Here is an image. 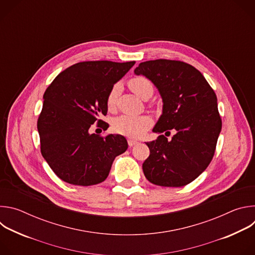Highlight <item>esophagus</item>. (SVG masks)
<instances>
[{"mask_svg":"<svg viewBox=\"0 0 255 255\" xmlns=\"http://www.w3.org/2000/svg\"><path fill=\"white\" fill-rule=\"evenodd\" d=\"M138 143V141L137 140H134V139H128V144H129V146L130 147H132V146H134V145H136Z\"/></svg>","mask_w":255,"mask_h":255,"instance_id":"esophagus-1","label":"esophagus"}]
</instances>
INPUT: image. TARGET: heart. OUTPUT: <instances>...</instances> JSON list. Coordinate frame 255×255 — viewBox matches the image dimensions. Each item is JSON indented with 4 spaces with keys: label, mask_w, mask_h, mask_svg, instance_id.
Returning a JSON list of instances; mask_svg holds the SVG:
<instances>
[{
    "label": "heart",
    "mask_w": 255,
    "mask_h": 255,
    "mask_svg": "<svg viewBox=\"0 0 255 255\" xmlns=\"http://www.w3.org/2000/svg\"><path fill=\"white\" fill-rule=\"evenodd\" d=\"M129 89L139 98L145 99L150 98L153 94V86L151 82L141 76L134 77L128 82ZM120 91V86L118 84L114 85L107 96V106L112 108L115 105L117 96ZM152 120L149 116H129L122 115L117 117L113 121V129L119 133L129 137H140L151 125Z\"/></svg>",
    "instance_id": "1"
}]
</instances>
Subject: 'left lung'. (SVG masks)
I'll return each mask as SVG.
<instances>
[{
  "label": "left lung",
  "instance_id": "8db88e82",
  "mask_svg": "<svg viewBox=\"0 0 255 255\" xmlns=\"http://www.w3.org/2000/svg\"><path fill=\"white\" fill-rule=\"evenodd\" d=\"M134 72L150 80L162 98V114L152 131H176L171 140L159 135L146 143L150 154L142 164L144 175L157 186H186L215 153L222 128L216 94L201 72L184 61H144Z\"/></svg>",
  "mask_w": 255,
  "mask_h": 255
}]
</instances>
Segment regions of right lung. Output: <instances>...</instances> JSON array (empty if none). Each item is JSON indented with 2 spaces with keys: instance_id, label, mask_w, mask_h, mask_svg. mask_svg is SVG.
Returning a JSON list of instances; mask_svg holds the SVG:
<instances>
[{
  "instance_id": "1",
  "label": "right lung",
  "mask_w": 255,
  "mask_h": 255,
  "mask_svg": "<svg viewBox=\"0 0 255 255\" xmlns=\"http://www.w3.org/2000/svg\"><path fill=\"white\" fill-rule=\"evenodd\" d=\"M135 61H84L69 66L53 80L43 95L37 121L41 154L65 183L93 186L104 181L116 156L128 148L122 135L91 134V127L104 130L108 123L107 96Z\"/></svg>"
}]
</instances>
